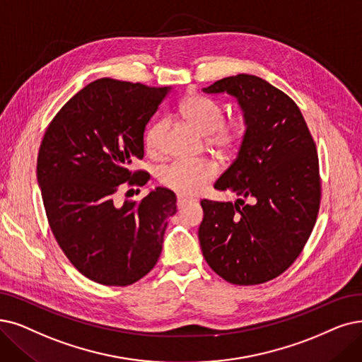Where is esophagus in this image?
<instances>
[{
    "label": "esophagus",
    "mask_w": 362,
    "mask_h": 362,
    "mask_svg": "<svg viewBox=\"0 0 362 362\" xmlns=\"http://www.w3.org/2000/svg\"><path fill=\"white\" fill-rule=\"evenodd\" d=\"M192 199H187V197H182V196H178L177 199V206L178 208H184L187 204H192Z\"/></svg>",
    "instance_id": "obj_1"
}]
</instances>
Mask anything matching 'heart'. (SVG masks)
<instances>
[{"instance_id":"b5f03b06","label":"heart","mask_w":362,"mask_h":362,"mask_svg":"<svg viewBox=\"0 0 362 362\" xmlns=\"http://www.w3.org/2000/svg\"><path fill=\"white\" fill-rule=\"evenodd\" d=\"M180 112L187 124L202 136H206L208 146L221 154L233 153L247 132V124L240 117L224 122L223 108L204 96L185 98L181 103ZM165 131V120H156L148 126L144 141L150 151H157L160 147ZM215 173L216 168L211 162H175L160 170L158 180L172 192L182 196H194L214 180Z\"/></svg>"}]
</instances>
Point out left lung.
<instances>
[{
  "instance_id": "left-lung-1",
  "label": "left lung",
  "mask_w": 362,
  "mask_h": 362,
  "mask_svg": "<svg viewBox=\"0 0 362 362\" xmlns=\"http://www.w3.org/2000/svg\"><path fill=\"white\" fill-rule=\"evenodd\" d=\"M202 90L233 96L247 132L214 184L238 200L200 202V248L227 282L263 284L296 262L313 230L321 202L315 142L294 100L263 78L239 74Z\"/></svg>"
}]
</instances>
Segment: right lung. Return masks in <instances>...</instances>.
I'll use <instances>...</instances> for the list:
<instances>
[{
  "instance_id": "1",
  "label": "right lung",
  "mask_w": 362,
  "mask_h": 362,
  "mask_svg": "<svg viewBox=\"0 0 362 362\" xmlns=\"http://www.w3.org/2000/svg\"><path fill=\"white\" fill-rule=\"evenodd\" d=\"M170 90L99 78L68 100L41 141L37 180L52 233L93 282L135 284L160 257L175 193L156 187L122 206L114 193L127 181L147 182L131 165L144 157V131Z\"/></svg>"
}]
</instances>
